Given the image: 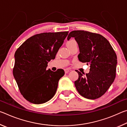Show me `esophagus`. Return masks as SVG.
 <instances>
[{
	"label": "esophagus",
	"mask_w": 127,
	"mask_h": 127,
	"mask_svg": "<svg viewBox=\"0 0 127 127\" xmlns=\"http://www.w3.org/2000/svg\"><path fill=\"white\" fill-rule=\"evenodd\" d=\"M64 71H65V73H68L69 70V69H64Z\"/></svg>",
	"instance_id": "34e87169"
}]
</instances>
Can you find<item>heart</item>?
Masks as SVG:
<instances>
[{
	"label": "heart",
	"instance_id": "b5f03b06",
	"mask_svg": "<svg viewBox=\"0 0 127 127\" xmlns=\"http://www.w3.org/2000/svg\"><path fill=\"white\" fill-rule=\"evenodd\" d=\"M76 41H75L73 39H70L68 41H67V42H66V45H67V46L70 45H72L73 44H74V43H76Z\"/></svg>",
	"mask_w": 127,
	"mask_h": 127
}]
</instances>
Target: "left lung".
<instances>
[{
	"instance_id": "1",
	"label": "left lung",
	"mask_w": 127,
	"mask_h": 127,
	"mask_svg": "<svg viewBox=\"0 0 127 127\" xmlns=\"http://www.w3.org/2000/svg\"><path fill=\"white\" fill-rule=\"evenodd\" d=\"M71 37L78 45L79 61L90 64L89 73L76 70L78 78L74 85L77 91L88 99L99 98L114 81L117 55L108 40L100 34L77 30L70 32L67 40Z\"/></svg>"
}]
</instances>
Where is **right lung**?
I'll return each instance as SVG.
<instances>
[{
    "label": "right lung",
    "instance_id": "add662e5",
    "mask_svg": "<svg viewBox=\"0 0 127 127\" xmlns=\"http://www.w3.org/2000/svg\"><path fill=\"white\" fill-rule=\"evenodd\" d=\"M68 31L45 32L31 36L17 49L13 70L21 94L35 104L50 100L57 91L64 71L46 69L48 62L54 59Z\"/></svg>",
    "mask_w": 127,
    "mask_h": 127
}]
</instances>
